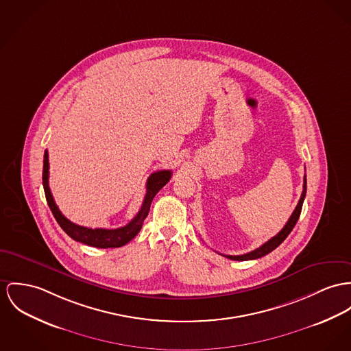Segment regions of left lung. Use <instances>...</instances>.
<instances>
[{"label": "left lung", "instance_id": "left-lung-1", "mask_svg": "<svg viewBox=\"0 0 351 351\" xmlns=\"http://www.w3.org/2000/svg\"><path fill=\"white\" fill-rule=\"evenodd\" d=\"M306 184H307V182H306V175H304V178H303V191H302V195H300V199L298 202L297 207H295L293 215L290 216L289 221L286 223V226L274 238H271L269 242L262 244L259 248H256L251 252H247V254H243V255H224V256L228 258V259H232V261H252V259L262 258V256L270 254L272 250H275L280 243L289 237V234L293 231V228L297 224L300 211H302V204H303V200H304V196H306V189H307Z\"/></svg>", "mask_w": 351, "mask_h": 351}]
</instances>
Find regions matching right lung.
I'll use <instances>...</instances> for the list:
<instances>
[{
	"label": "right lung",
	"instance_id": "add662e5",
	"mask_svg": "<svg viewBox=\"0 0 351 351\" xmlns=\"http://www.w3.org/2000/svg\"><path fill=\"white\" fill-rule=\"evenodd\" d=\"M49 155L48 151H45L44 154V168H43V186L45 191V197L48 202V206L53 214L54 219L57 220V223L60 224V227L76 242L84 243L86 245H92V247H97V248H114V247H121L128 242H131L136 235L138 234V231L141 230L143 221L149 213V207L151 203L155 197V195L160 191V189L169 182L172 172L168 169L164 171H158L154 172L148 180H147V193L143 202V206L140 208V211L137 213V215L124 227L120 228H114V230H107V228H88V227H82L79 224L72 223L71 220H68L65 216L61 214V211L58 210L57 204L54 203L52 192L49 189Z\"/></svg>",
	"mask_w": 351,
	"mask_h": 351
}]
</instances>
